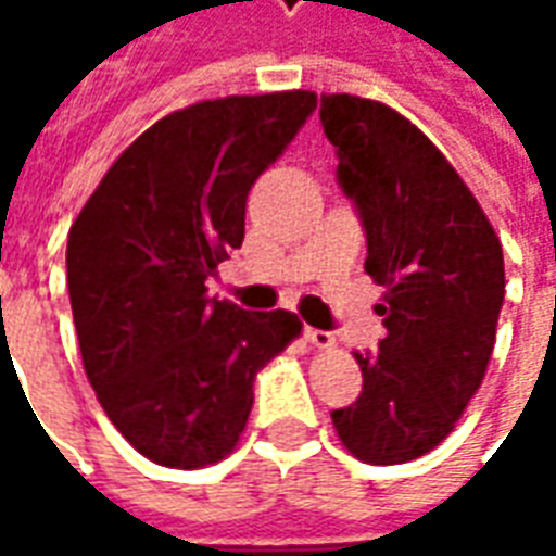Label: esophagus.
Masks as SVG:
<instances>
[{"instance_id":"obj_1","label":"esophagus","mask_w":556,"mask_h":556,"mask_svg":"<svg viewBox=\"0 0 556 556\" xmlns=\"http://www.w3.org/2000/svg\"><path fill=\"white\" fill-rule=\"evenodd\" d=\"M303 339L315 345V349H330L333 345V333H327V330H315V327H306L303 330Z\"/></svg>"}]
</instances>
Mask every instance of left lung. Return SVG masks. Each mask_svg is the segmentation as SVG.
<instances>
[{
  "mask_svg": "<svg viewBox=\"0 0 556 556\" xmlns=\"http://www.w3.org/2000/svg\"><path fill=\"white\" fill-rule=\"evenodd\" d=\"M337 181L366 231V274L384 286L378 354L354 351L363 390L330 410L369 465L419 458L453 431L485 378L501 318L503 250L438 148L384 103L325 94Z\"/></svg>",
  "mask_w": 556,
  "mask_h": 556,
  "instance_id": "8db88e82",
  "label": "left lung"
}]
</instances>
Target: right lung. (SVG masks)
<instances>
[{
    "label": "right lung",
    "instance_id": "add662e5",
    "mask_svg": "<svg viewBox=\"0 0 556 556\" xmlns=\"http://www.w3.org/2000/svg\"><path fill=\"white\" fill-rule=\"evenodd\" d=\"M313 91L202 101L115 160L67 235L83 366L106 417L166 467L235 450L255 372L301 333L286 309L247 313L205 282L243 243L247 195L315 113Z\"/></svg>",
    "mask_w": 556,
    "mask_h": 556
}]
</instances>
